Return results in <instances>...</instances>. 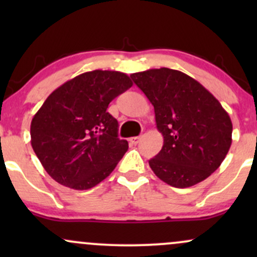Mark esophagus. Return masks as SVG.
<instances>
[{
	"instance_id": "1",
	"label": "esophagus",
	"mask_w": 257,
	"mask_h": 257,
	"mask_svg": "<svg viewBox=\"0 0 257 257\" xmlns=\"http://www.w3.org/2000/svg\"><path fill=\"white\" fill-rule=\"evenodd\" d=\"M141 135H139V137H134V138H131L129 139V141H131V143L133 144V145H137V144H139L140 143V140H141Z\"/></svg>"
}]
</instances>
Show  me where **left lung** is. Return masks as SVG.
Segmentation results:
<instances>
[{"instance_id":"obj_1","label":"left lung","mask_w":257,"mask_h":257,"mask_svg":"<svg viewBox=\"0 0 257 257\" xmlns=\"http://www.w3.org/2000/svg\"><path fill=\"white\" fill-rule=\"evenodd\" d=\"M153 105L163 147L149 161L162 181L178 188L198 184L221 166L232 144V122L225 108L199 82L161 67L132 73Z\"/></svg>"}]
</instances>
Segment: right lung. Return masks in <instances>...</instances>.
<instances>
[{"instance_id": "right-lung-1", "label": "right lung", "mask_w": 257, "mask_h": 257, "mask_svg": "<svg viewBox=\"0 0 257 257\" xmlns=\"http://www.w3.org/2000/svg\"><path fill=\"white\" fill-rule=\"evenodd\" d=\"M133 82L119 71L84 72L57 88L31 120V146L44 170L73 190L107 178L128 150L108 104Z\"/></svg>"}]
</instances>
